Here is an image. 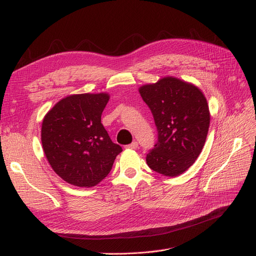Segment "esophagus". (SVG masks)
Instances as JSON below:
<instances>
[{
	"label": "esophagus",
	"mask_w": 256,
	"mask_h": 256,
	"mask_svg": "<svg viewBox=\"0 0 256 256\" xmlns=\"http://www.w3.org/2000/svg\"><path fill=\"white\" fill-rule=\"evenodd\" d=\"M138 142H132L131 144H129V145H127L126 146V148H129V150H136L138 148Z\"/></svg>",
	"instance_id": "obj_1"
}]
</instances>
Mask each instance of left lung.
<instances>
[{
	"mask_svg": "<svg viewBox=\"0 0 256 256\" xmlns=\"http://www.w3.org/2000/svg\"><path fill=\"white\" fill-rule=\"evenodd\" d=\"M138 92L158 130V141L146 156L147 164L164 176L182 174L202 152L210 124L203 92L174 76L145 84Z\"/></svg>",
	"mask_w": 256,
	"mask_h": 256,
	"instance_id": "1",
	"label": "left lung"
}]
</instances>
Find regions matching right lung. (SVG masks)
<instances>
[{
    "instance_id": "obj_1",
    "label": "right lung",
    "mask_w": 256,
    "mask_h": 256,
    "mask_svg": "<svg viewBox=\"0 0 256 256\" xmlns=\"http://www.w3.org/2000/svg\"><path fill=\"white\" fill-rule=\"evenodd\" d=\"M110 95L67 96L46 114L42 143L53 171L76 187L96 186L110 173L122 147L112 142L102 124Z\"/></svg>"
}]
</instances>
